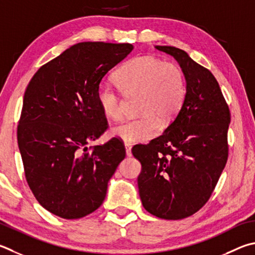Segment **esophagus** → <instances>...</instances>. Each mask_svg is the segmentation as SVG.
Returning <instances> with one entry per match:
<instances>
[{
  "instance_id": "1",
  "label": "esophagus",
  "mask_w": 255,
  "mask_h": 255,
  "mask_svg": "<svg viewBox=\"0 0 255 255\" xmlns=\"http://www.w3.org/2000/svg\"><path fill=\"white\" fill-rule=\"evenodd\" d=\"M125 148H126V155L128 157L131 156V146L129 143H125Z\"/></svg>"
}]
</instances>
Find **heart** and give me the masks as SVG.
<instances>
[{
    "label": "heart",
    "mask_w": 255,
    "mask_h": 255,
    "mask_svg": "<svg viewBox=\"0 0 255 255\" xmlns=\"http://www.w3.org/2000/svg\"><path fill=\"white\" fill-rule=\"evenodd\" d=\"M119 89L126 96H138L140 117L125 120L112 129V135L126 143L143 142L159 131V124H167L182 109L186 96V80L178 64L164 62L149 55L136 57L116 73ZM97 101L105 116L119 119L123 101L119 91L109 82H101L97 89Z\"/></svg>",
    "instance_id": "b5f03b06"
}]
</instances>
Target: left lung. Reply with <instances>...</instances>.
Listing matches in <instances>:
<instances>
[{"mask_svg":"<svg viewBox=\"0 0 255 255\" xmlns=\"http://www.w3.org/2000/svg\"><path fill=\"white\" fill-rule=\"evenodd\" d=\"M156 49L177 60L186 80L182 109L163 135L132 147L140 161L139 196L147 212L164 220H182L206 204L229 156V106L208 69L185 51Z\"/></svg>","mask_w":255,"mask_h":255,"instance_id":"left-lung-1","label":"left lung"}]
</instances>
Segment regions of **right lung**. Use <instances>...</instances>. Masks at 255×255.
Returning a JSON list of instances; mask_svg holds the SVG:
<instances>
[{"label":"right lung","instance_id":"obj_1","mask_svg":"<svg viewBox=\"0 0 255 255\" xmlns=\"http://www.w3.org/2000/svg\"><path fill=\"white\" fill-rule=\"evenodd\" d=\"M130 43L80 42L43 64L27 85L17 143L27 185L41 205L67 220L98 208L109 179L126 156L112 138L88 147L107 130L97 89Z\"/></svg>","mask_w":255,"mask_h":255}]
</instances>
